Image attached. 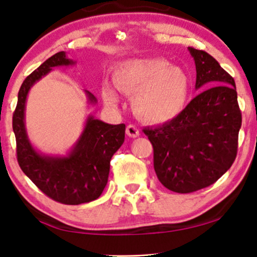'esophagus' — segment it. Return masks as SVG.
<instances>
[{"label":"esophagus","mask_w":257,"mask_h":257,"mask_svg":"<svg viewBox=\"0 0 257 257\" xmlns=\"http://www.w3.org/2000/svg\"><path fill=\"white\" fill-rule=\"evenodd\" d=\"M126 135L131 137V138H137V137L139 136V130L136 125L130 124L127 125V127H126Z\"/></svg>","instance_id":"1"}]
</instances>
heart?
I'll list each match as a JSON object with an SVG mask.
<instances>
[{"mask_svg":"<svg viewBox=\"0 0 257 257\" xmlns=\"http://www.w3.org/2000/svg\"><path fill=\"white\" fill-rule=\"evenodd\" d=\"M115 87L133 96L137 114L149 122L170 121L184 111L188 101L191 79L187 71L160 58L131 59L114 70ZM101 96L106 104L114 105L118 96L105 85Z\"/></svg>","mask_w":257,"mask_h":257,"instance_id":"heart-1","label":"heart"}]
</instances>
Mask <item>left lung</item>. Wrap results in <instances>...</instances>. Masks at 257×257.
Here are the masks:
<instances>
[{
    "label": "left lung",
    "instance_id": "1",
    "mask_svg": "<svg viewBox=\"0 0 257 257\" xmlns=\"http://www.w3.org/2000/svg\"><path fill=\"white\" fill-rule=\"evenodd\" d=\"M198 96L171 121L145 127L154 171L170 191L193 193L222 177L237 154L242 115L234 78L203 50L189 47Z\"/></svg>",
    "mask_w": 257,
    "mask_h": 257
}]
</instances>
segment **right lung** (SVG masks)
<instances>
[{"label": "right lung", "instance_id": "1", "mask_svg": "<svg viewBox=\"0 0 257 257\" xmlns=\"http://www.w3.org/2000/svg\"><path fill=\"white\" fill-rule=\"evenodd\" d=\"M75 64L61 51L48 58L24 79L13 114L17 161L23 173L55 201L80 205L93 201L103 193L110 173V161L125 140V124L110 125L87 118L80 138L66 157H45L31 146L24 126V108L30 87L52 68ZM90 103L97 99L85 91Z\"/></svg>", "mask_w": 257, "mask_h": 257}]
</instances>
